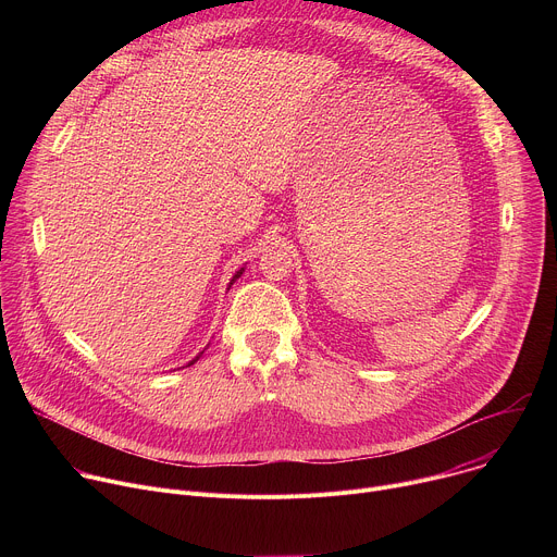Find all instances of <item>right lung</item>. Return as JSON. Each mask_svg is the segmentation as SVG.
Returning <instances> with one entry per match:
<instances>
[{
	"label": "right lung",
	"instance_id": "add662e5",
	"mask_svg": "<svg viewBox=\"0 0 557 557\" xmlns=\"http://www.w3.org/2000/svg\"><path fill=\"white\" fill-rule=\"evenodd\" d=\"M243 273H245V269H240V271H235V275H233V280H231V282H228V288H231V284H233V282H235V280H237V277H240V275H243ZM200 355H202V352H200ZM200 355H198V357H196V359H194V361H198V359H200ZM194 361H191V363H194ZM191 363H189V366H191Z\"/></svg>",
	"mask_w": 557,
	"mask_h": 557
}]
</instances>
